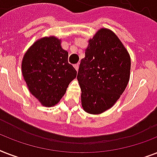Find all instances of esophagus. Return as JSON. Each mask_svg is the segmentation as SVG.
Returning <instances> with one entry per match:
<instances>
[{
  "label": "esophagus",
  "instance_id": "34e87169",
  "mask_svg": "<svg viewBox=\"0 0 157 157\" xmlns=\"http://www.w3.org/2000/svg\"><path fill=\"white\" fill-rule=\"evenodd\" d=\"M74 67H75V69H76V71H78V68H79V64H78V63L74 64Z\"/></svg>",
  "mask_w": 157,
  "mask_h": 157
}]
</instances>
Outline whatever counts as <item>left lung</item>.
Here are the masks:
<instances>
[{
  "mask_svg": "<svg viewBox=\"0 0 157 157\" xmlns=\"http://www.w3.org/2000/svg\"><path fill=\"white\" fill-rule=\"evenodd\" d=\"M130 64L129 53L112 31L101 28L89 40L77 74L86 112L100 114L115 104L128 85Z\"/></svg>",
  "mask_w": 157,
  "mask_h": 157,
  "instance_id": "1",
  "label": "left lung"
}]
</instances>
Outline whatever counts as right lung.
<instances>
[{"label": "right lung", "instance_id": "add662e5", "mask_svg": "<svg viewBox=\"0 0 157 157\" xmlns=\"http://www.w3.org/2000/svg\"><path fill=\"white\" fill-rule=\"evenodd\" d=\"M68 53L55 36L36 40L22 61V73L30 93L43 106L53 107L66 93L76 71L68 63Z\"/></svg>", "mask_w": 157, "mask_h": 157}]
</instances>
